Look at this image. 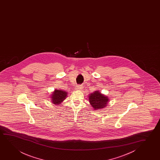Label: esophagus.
<instances>
[{
  "label": "esophagus",
  "instance_id": "esophagus-1",
  "mask_svg": "<svg viewBox=\"0 0 160 160\" xmlns=\"http://www.w3.org/2000/svg\"><path fill=\"white\" fill-rule=\"evenodd\" d=\"M83 86L82 85H78L76 86L75 88L77 90H82L83 89Z\"/></svg>",
  "mask_w": 160,
  "mask_h": 160
}]
</instances>
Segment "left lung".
Instances as JSON below:
<instances>
[{
  "label": "left lung",
  "mask_w": 160,
  "mask_h": 160,
  "mask_svg": "<svg viewBox=\"0 0 160 160\" xmlns=\"http://www.w3.org/2000/svg\"><path fill=\"white\" fill-rule=\"evenodd\" d=\"M89 102L94 110L102 109L107 105L109 99L106 96L102 94L98 91H94V93H91L88 96Z\"/></svg>",
  "instance_id": "8db88e82"
}]
</instances>
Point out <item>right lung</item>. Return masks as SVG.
Listing matches in <instances>:
<instances>
[{
  "label": "right lung",
  "mask_w": 160,
  "mask_h": 160,
  "mask_svg": "<svg viewBox=\"0 0 160 160\" xmlns=\"http://www.w3.org/2000/svg\"><path fill=\"white\" fill-rule=\"evenodd\" d=\"M67 92L63 90H55L51 95V102L55 105H59L66 99Z\"/></svg>",
  "instance_id": "obj_1"
}]
</instances>
